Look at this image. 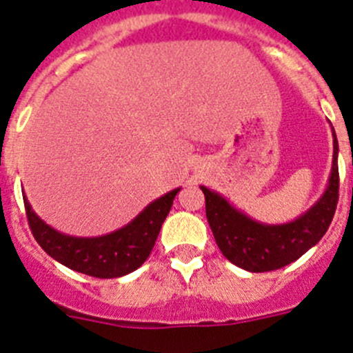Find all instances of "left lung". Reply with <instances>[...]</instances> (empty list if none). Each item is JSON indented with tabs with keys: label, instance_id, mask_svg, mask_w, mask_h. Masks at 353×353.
Masks as SVG:
<instances>
[{
	"label": "left lung",
	"instance_id": "left-lung-1",
	"mask_svg": "<svg viewBox=\"0 0 353 353\" xmlns=\"http://www.w3.org/2000/svg\"><path fill=\"white\" fill-rule=\"evenodd\" d=\"M332 129V127H330ZM332 170L325 191L304 214L290 223L267 224L233 207L224 196L199 185L205 194L207 219L221 252L248 272H269L299 260L329 230L338 205V138L332 129Z\"/></svg>",
	"mask_w": 353,
	"mask_h": 353
}]
</instances>
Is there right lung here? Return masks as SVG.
Wrapping results in <instances>:
<instances>
[{"label": "right lung", "instance_id": "add662e5", "mask_svg": "<svg viewBox=\"0 0 353 353\" xmlns=\"http://www.w3.org/2000/svg\"><path fill=\"white\" fill-rule=\"evenodd\" d=\"M180 189L176 187L154 199L125 226L101 236H74L58 232L35 214L26 194L23 198L33 236L49 256L76 272L113 279L127 276L145 263Z\"/></svg>", "mask_w": 353, "mask_h": 353}]
</instances>
